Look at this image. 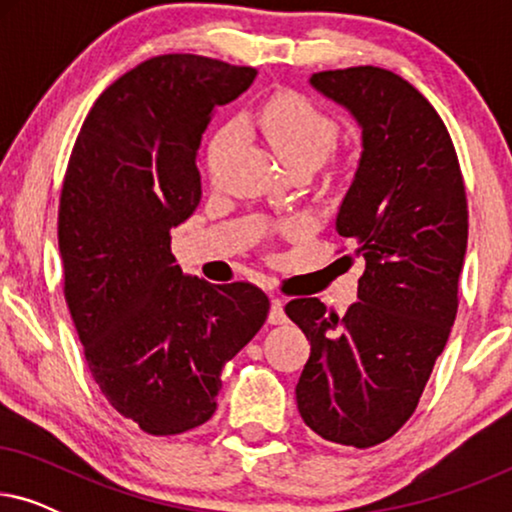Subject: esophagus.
Wrapping results in <instances>:
<instances>
[{
	"instance_id": "esophagus-1",
	"label": "esophagus",
	"mask_w": 512,
	"mask_h": 512,
	"mask_svg": "<svg viewBox=\"0 0 512 512\" xmlns=\"http://www.w3.org/2000/svg\"><path fill=\"white\" fill-rule=\"evenodd\" d=\"M268 321L270 324H284L286 321V314H284V300L282 298H277V296H272V300H270V317H268Z\"/></svg>"
}]
</instances>
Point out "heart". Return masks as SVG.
<instances>
[{"label":"heart","instance_id":"obj_1","mask_svg":"<svg viewBox=\"0 0 512 512\" xmlns=\"http://www.w3.org/2000/svg\"><path fill=\"white\" fill-rule=\"evenodd\" d=\"M272 146L289 170H317L338 144V123L298 93H279L244 118ZM235 142V128H221L207 149V167L216 172Z\"/></svg>","mask_w":512,"mask_h":512}]
</instances>
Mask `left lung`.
Instances as JSON below:
<instances>
[{
	"mask_svg": "<svg viewBox=\"0 0 512 512\" xmlns=\"http://www.w3.org/2000/svg\"><path fill=\"white\" fill-rule=\"evenodd\" d=\"M310 83L361 125L359 170L335 228L366 270L345 317L319 298L286 303L312 345L296 401L317 436L366 450L412 417L450 338L468 242L466 188L445 123L401 76L366 65L317 72Z\"/></svg>",
	"mask_w": 512,
	"mask_h": 512,
	"instance_id": "obj_1",
	"label": "left lung"
}]
</instances>
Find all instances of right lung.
Listing matches in <instances>:
<instances>
[{"mask_svg": "<svg viewBox=\"0 0 512 512\" xmlns=\"http://www.w3.org/2000/svg\"><path fill=\"white\" fill-rule=\"evenodd\" d=\"M254 76L205 55L146 60L97 97L69 156L58 209L69 314L104 398L151 436L205 424L223 366L268 319L258 286L186 277L170 247L200 205L202 132Z\"/></svg>", "mask_w": 512, "mask_h": 512, "instance_id": "obj_1", "label": "right lung"}]
</instances>
